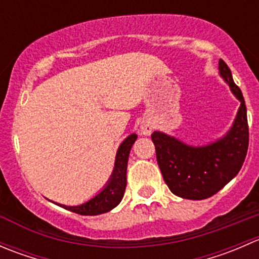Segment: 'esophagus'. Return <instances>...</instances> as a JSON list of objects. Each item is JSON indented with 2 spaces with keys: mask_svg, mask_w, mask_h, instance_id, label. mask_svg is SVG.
<instances>
[{
  "mask_svg": "<svg viewBox=\"0 0 259 259\" xmlns=\"http://www.w3.org/2000/svg\"><path fill=\"white\" fill-rule=\"evenodd\" d=\"M151 130H153V124H151V122L146 121L140 125V133H142L143 135H150Z\"/></svg>",
  "mask_w": 259,
  "mask_h": 259,
  "instance_id": "1",
  "label": "esophagus"
}]
</instances>
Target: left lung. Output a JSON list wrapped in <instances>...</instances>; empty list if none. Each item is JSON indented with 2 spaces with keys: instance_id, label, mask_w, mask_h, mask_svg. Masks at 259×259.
<instances>
[{
  "instance_id": "8db88e82",
  "label": "left lung",
  "mask_w": 259,
  "mask_h": 259,
  "mask_svg": "<svg viewBox=\"0 0 259 259\" xmlns=\"http://www.w3.org/2000/svg\"><path fill=\"white\" fill-rule=\"evenodd\" d=\"M218 69L241 103L233 125L224 137L207 145L193 146L165 133L151 134L164 182L173 194L184 199L202 200L218 193L238 174L247 155L249 134L244 99L222 59Z\"/></svg>"
}]
</instances>
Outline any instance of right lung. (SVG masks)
Instances as JSON below:
<instances>
[{"instance_id":"right-lung-1","label":"right lung","mask_w":259,"mask_h":259,"mask_svg":"<svg viewBox=\"0 0 259 259\" xmlns=\"http://www.w3.org/2000/svg\"><path fill=\"white\" fill-rule=\"evenodd\" d=\"M138 135L130 134L124 142L121 143L116 151L115 156V165L114 170L111 173L110 178L105 187L88 202L82 203L79 205H65L55 203L65 209L74 211V213L81 214V215H98V214L106 213L114 209L124 197L125 188H126V168H127V159H129L130 149L137 140Z\"/></svg>"}]
</instances>
